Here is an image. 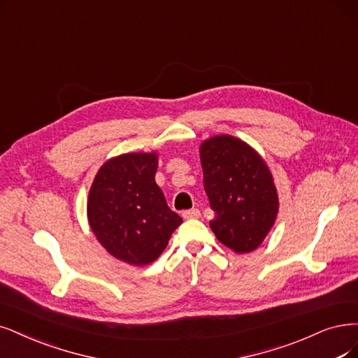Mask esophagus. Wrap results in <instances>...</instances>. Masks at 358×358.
<instances>
[{"label":"esophagus","instance_id":"obj_1","mask_svg":"<svg viewBox=\"0 0 358 358\" xmlns=\"http://www.w3.org/2000/svg\"><path fill=\"white\" fill-rule=\"evenodd\" d=\"M199 217H201V210L197 209V208L184 210V213H182V218L184 220H193V218H199Z\"/></svg>","mask_w":358,"mask_h":358}]
</instances>
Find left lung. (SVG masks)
<instances>
[{
    "label": "left lung",
    "mask_w": 358,
    "mask_h": 358,
    "mask_svg": "<svg viewBox=\"0 0 358 358\" xmlns=\"http://www.w3.org/2000/svg\"><path fill=\"white\" fill-rule=\"evenodd\" d=\"M203 187L215 213L209 226L237 254L255 250L279 213V197L264 159L245 141L215 136L201 144Z\"/></svg>",
    "instance_id": "left-lung-1"
}]
</instances>
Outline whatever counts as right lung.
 <instances>
[{
    "instance_id": "add662e5",
    "label": "right lung",
    "mask_w": 358,
    "mask_h": 358,
    "mask_svg": "<svg viewBox=\"0 0 358 358\" xmlns=\"http://www.w3.org/2000/svg\"><path fill=\"white\" fill-rule=\"evenodd\" d=\"M156 152L119 155L101 165L88 193L92 233L112 257L129 266L157 259L182 222L156 184Z\"/></svg>"
}]
</instances>
